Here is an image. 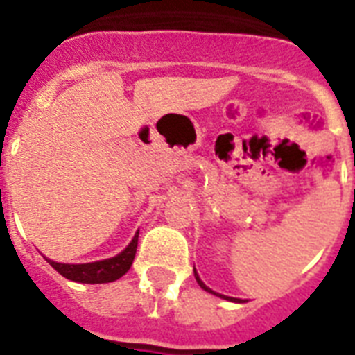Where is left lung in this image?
I'll list each match as a JSON object with an SVG mask.
<instances>
[{
	"mask_svg": "<svg viewBox=\"0 0 355 355\" xmlns=\"http://www.w3.org/2000/svg\"><path fill=\"white\" fill-rule=\"evenodd\" d=\"M193 275H195V280H197V284H199V286L202 287V289H205V291H208V293H214V291H211V289H210V287H206L205 284H202V280H200V278H199V275H197V270H195V269H193ZM214 295H217V293H214ZM219 297H221V298H227V300H232V302H243V300H237V298L225 297V295H219Z\"/></svg>",
	"mask_w": 355,
	"mask_h": 355,
	"instance_id": "left-lung-1",
	"label": "left lung"
}]
</instances>
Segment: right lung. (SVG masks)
I'll use <instances>...</instances> for the list:
<instances>
[{"label": "right lung", "instance_id": "1", "mask_svg": "<svg viewBox=\"0 0 355 355\" xmlns=\"http://www.w3.org/2000/svg\"><path fill=\"white\" fill-rule=\"evenodd\" d=\"M136 248H138V232L134 236V239L128 243V247L118 254L116 258L103 259V261H94V263H57L47 259L53 269L60 272L64 278L73 282H80V284H107V282H114L121 278L134 261L136 256Z\"/></svg>", "mask_w": 355, "mask_h": 355}]
</instances>
